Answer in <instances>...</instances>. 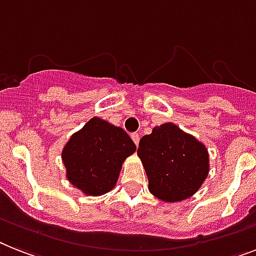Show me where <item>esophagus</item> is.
Wrapping results in <instances>:
<instances>
[{
	"label": "esophagus",
	"instance_id": "obj_1",
	"mask_svg": "<svg viewBox=\"0 0 256 256\" xmlns=\"http://www.w3.org/2000/svg\"><path fill=\"white\" fill-rule=\"evenodd\" d=\"M130 137H132L133 142L136 144V145H138V142H140V136H138V133H132Z\"/></svg>",
	"mask_w": 256,
	"mask_h": 256
}]
</instances>
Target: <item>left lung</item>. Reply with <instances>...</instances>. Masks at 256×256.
Segmentation results:
<instances>
[{"instance_id": "left-lung-1", "label": "left lung", "mask_w": 256, "mask_h": 256, "mask_svg": "<svg viewBox=\"0 0 256 256\" xmlns=\"http://www.w3.org/2000/svg\"><path fill=\"white\" fill-rule=\"evenodd\" d=\"M137 156L157 199L178 202L194 196L209 174V153L195 136L174 123L154 126L140 140Z\"/></svg>"}]
</instances>
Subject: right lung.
<instances>
[{
  "label": "right lung",
  "instance_id": "right-lung-1",
  "mask_svg": "<svg viewBox=\"0 0 256 256\" xmlns=\"http://www.w3.org/2000/svg\"><path fill=\"white\" fill-rule=\"evenodd\" d=\"M136 145L120 126L94 116L74 132L61 152L66 179L88 196L104 195L118 183Z\"/></svg>",
  "mask_w": 256,
  "mask_h": 256
}]
</instances>
